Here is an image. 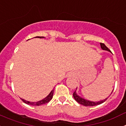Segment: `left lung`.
<instances>
[{"label":"left lung","mask_w":126,"mask_h":126,"mask_svg":"<svg viewBox=\"0 0 126 126\" xmlns=\"http://www.w3.org/2000/svg\"><path fill=\"white\" fill-rule=\"evenodd\" d=\"M100 46H101V48H102V49L103 50H107L111 52V51L110 50H109L106 46H105V45L104 43H100ZM111 53H112V52H111ZM76 91L74 92V93H73V96H74L75 100L77 102H78L79 103H80V104L84 105V106H95V105H98L102 104V103L105 102L107 99L108 98H106L104 99V100H102L101 101H98V102H93V101H90V100H86V99L83 98L79 96L78 94H77ZM112 92H113V91H112Z\"/></svg>","instance_id":"8db88e82"}]
</instances>
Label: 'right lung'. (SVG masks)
Masks as SVG:
<instances>
[{
    "label": "right lung",
    "instance_id": "right-lung-1",
    "mask_svg": "<svg viewBox=\"0 0 126 126\" xmlns=\"http://www.w3.org/2000/svg\"><path fill=\"white\" fill-rule=\"evenodd\" d=\"M36 38H43V36H36ZM53 91L54 90H52V91L50 92V93L49 94H48L47 96L45 98H43V100H40L38 102H29V101L26 100H24V99H22L21 100H23V102H24L26 104H28V105H36V106H39V105H41L42 104H45V103H48V102L52 100V97H53Z\"/></svg>",
    "mask_w": 126,
    "mask_h": 126
}]
</instances>
